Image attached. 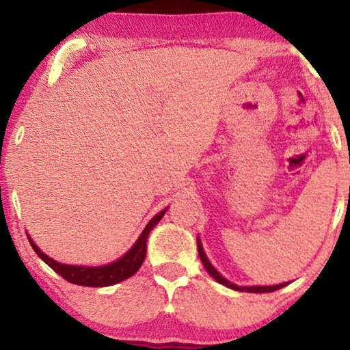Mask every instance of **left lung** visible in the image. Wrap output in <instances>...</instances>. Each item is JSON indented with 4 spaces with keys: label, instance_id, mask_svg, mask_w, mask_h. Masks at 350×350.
<instances>
[{
    "label": "left lung",
    "instance_id": "obj_1",
    "mask_svg": "<svg viewBox=\"0 0 350 350\" xmlns=\"http://www.w3.org/2000/svg\"><path fill=\"white\" fill-rule=\"evenodd\" d=\"M198 252H199V256H200V261H202V265L205 266V269L210 275L213 277L215 280L218 282V284H221L224 286H228V288L231 290H236V291H248V293H271V291H275V290H280L284 288L285 285H288L285 282V284H279V285H266V286H239L236 284H232V282H229L228 279H224V277L219 274V272L215 269V266L210 262V260L205 255L204 252V247H202V242H200V239L198 237Z\"/></svg>",
    "mask_w": 350,
    "mask_h": 350
}]
</instances>
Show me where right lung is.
Returning a JSON list of instances; mask_svg holds the SVG:
<instances>
[{"instance_id":"obj_1","label":"right lung","mask_w":350,"mask_h":350,"mask_svg":"<svg viewBox=\"0 0 350 350\" xmlns=\"http://www.w3.org/2000/svg\"><path fill=\"white\" fill-rule=\"evenodd\" d=\"M167 208L161 210L159 213L154 215V217L150 219V223L146 224L145 229H143L140 237L137 239L135 243L129 248V252L124 253V255L121 258H118L116 261L109 262V265H105V266L64 265V262L52 260V258L47 256L46 253H42L40 250V247L33 242V239L28 236V234L27 237L31 243L33 250L36 252V255L40 256L47 266L52 267L57 274L64 277L65 280H68L75 285H83V286H109L129 279V277H132L138 269H140V266L143 265V261H145V256H146L148 236H150L151 229L161 221L162 217H164Z\"/></svg>"}]
</instances>
